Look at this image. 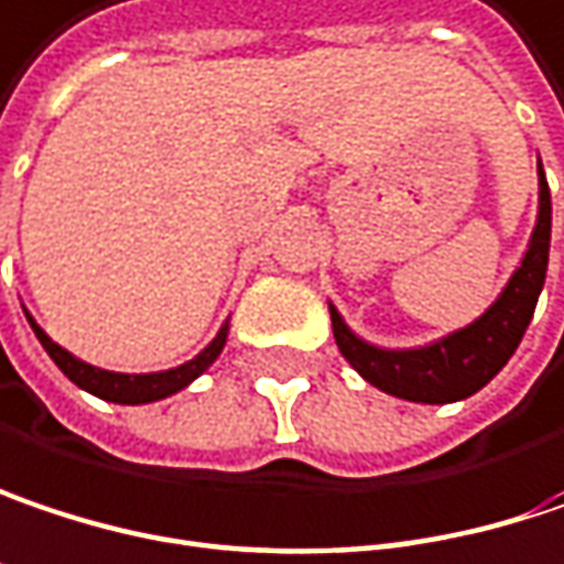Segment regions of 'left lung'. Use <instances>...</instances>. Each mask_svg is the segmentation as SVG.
<instances>
[{"label":"left lung","instance_id":"1","mask_svg":"<svg viewBox=\"0 0 564 564\" xmlns=\"http://www.w3.org/2000/svg\"><path fill=\"white\" fill-rule=\"evenodd\" d=\"M549 235H552V199L549 183L539 164V219L530 248L513 271L510 283L497 296V303L481 319L458 333L445 335L426 348H406V351H387L361 341L351 333L338 310L333 313V333L338 351L345 361L378 390L393 393L400 400L413 403H455L481 387L510 361L520 338L527 333L533 310H536L539 290L545 283L549 268Z\"/></svg>","mask_w":564,"mask_h":564}]
</instances>
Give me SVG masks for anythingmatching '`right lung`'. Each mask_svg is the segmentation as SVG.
Wrapping results in <instances>:
<instances>
[{
  "mask_svg": "<svg viewBox=\"0 0 564 564\" xmlns=\"http://www.w3.org/2000/svg\"><path fill=\"white\" fill-rule=\"evenodd\" d=\"M31 329L37 335V341L44 345V351L51 355V361L83 390H89L93 397H102V400H112V403H151V400H164L171 393H177L189 381H196L223 351L226 345V335H229V323L219 329V335L186 365L171 368V371H158V375H116V371H102V368H93L86 361L74 358L67 348H61L57 341H51L44 329L34 326V319H28Z\"/></svg>",
  "mask_w": 564,
  "mask_h": 564,
  "instance_id": "add662e5",
  "label": "right lung"
}]
</instances>
